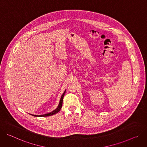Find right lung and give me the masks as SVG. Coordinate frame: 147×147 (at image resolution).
Returning <instances> with one entry per match:
<instances>
[{
	"instance_id": "right-lung-1",
	"label": "right lung",
	"mask_w": 147,
	"mask_h": 147,
	"mask_svg": "<svg viewBox=\"0 0 147 147\" xmlns=\"http://www.w3.org/2000/svg\"><path fill=\"white\" fill-rule=\"evenodd\" d=\"M66 93V90L65 91V92H63V94H62L61 98H60V102H59V105L57 107V108L55 109L54 111H53L52 112H50V113H47V114H44V115H32V116H36V117H45V116H52L53 115H55L56 113H57V112H59L60 111V110L61 109V107H62V103H63V97H64V95Z\"/></svg>"
}]
</instances>
